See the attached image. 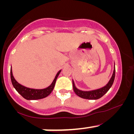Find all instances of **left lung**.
<instances>
[{"label":"left lung","mask_w":134,"mask_h":134,"mask_svg":"<svg viewBox=\"0 0 134 134\" xmlns=\"http://www.w3.org/2000/svg\"><path fill=\"white\" fill-rule=\"evenodd\" d=\"M115 76V68L114 67V70H113V75H112L111 78L109 80L108 83L104 87H102V88L98 89L96 90H93V91H84L80 90L76 87L74 81L72 80V87H73V90L75 93L78 97H81L82 98H85V99H90V100H97L98 98H101L102 96L104 95L108 91V90L110 89L113 85V82H114Z\"/></svg>","instance_id":"8db88e82"}]
</instances>
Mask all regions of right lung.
Returning <instances> with one entry per match:
<instances>
[{"label":"right lung","instance_id":"add662e5","mask_svg":"<svg viewBox=\"0 0 134 134\" xmlns=\"http://www.w3.org/2000/svg\"><path fill=\"white\" fill-rule=\"evenodd\" d=\"M60 72L61 70L58 71L57 75H56L55 78L54 79L53 82L51 83V86H49L47 88L42 89V90H36V89L28 88V87H25V86L19 83L15 80L14 77H13V74H12V69L10 70V76L13 86L15 89L16 91L19 93L23 98H25L26 100H38L45 98V97H47V96H48L51 94L52 90H53L54 87L56 79H57Z\"/></svg>","mask_w":134,"mask_h":134}]
</instances>
